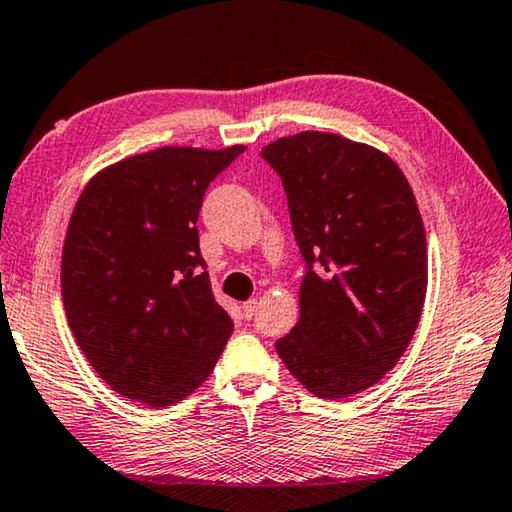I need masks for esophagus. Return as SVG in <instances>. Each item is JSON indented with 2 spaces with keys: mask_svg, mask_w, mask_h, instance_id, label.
Masks as SVG:
<instances>
[{
  "mask_svg": "<svg viewBox=\"0 0 512 512\" xmlns=\"http://www.w3.org/2000/svg\"><path fill=\"white\" fill-rule=\"evenodd\" d=\"M256 308H258V301L256 299H249V301L242 303V315H245L247 319H251V317L256 315Z\"/></svg>",
  "mask_w": 512,
  "mask_h": 512,
  "instance_id": "34e87169",
  "label": "esophagus"
}]
</instances>
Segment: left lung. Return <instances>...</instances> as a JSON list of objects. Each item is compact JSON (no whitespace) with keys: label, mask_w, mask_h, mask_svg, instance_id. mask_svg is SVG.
Returning <instances> with one entry per match:
<instances>
[{"label":"left lung","mask_w":512,"mask_h":512,"mask_svg":"<svg viewBox=\"0 0 512 512\" xmlns=\"http://www.w3.org/2000/svg\"><path fill=\"white\" fill-rule=\"evenodd\" d=\"M281 175L308 270L301 315L276 342L317 398L373 387L407 351L427 292V238L396 161L333 132H299L263 148Z\"/></svg>","instance_id":"1"}]
</instances>
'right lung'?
<instances>
[{"instance_id": "1", "label": "right lung", "mask_w": 512, "mask_h": 512, "mask_svg": "<svg viewBox=\"0 0 512 512\" xmlns=\"http://www.w3.org/2000/svg\"><path fill=\"white\" fill-rule=\"evenodd\" d=\"M245 146H164L89 179L69 218L60 285L87 362L121 396L166 407L202 387L233 321L197 238L206 186Z\"/></svg>"}]
</instances>
